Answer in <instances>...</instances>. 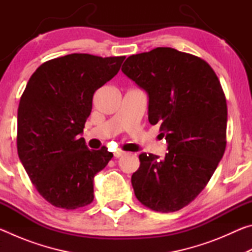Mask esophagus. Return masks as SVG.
<instances>
[{"label":"esophagus","mask_w":252,"mask_h":252,"mask_svg":"<svg viewBox=\"0 0 252 252\" xmlns=\"http://www.w3.org/2000/svg\"><path fill=\"white\" fill-rule=\"evenodd\" d=\"M125 151H121V150H118V151H116V152H114L113 153V155H114V157H116V158H120V157H122L123 155H125Z\"/></svg>","instance_id":"34e87169"}]
</instances>
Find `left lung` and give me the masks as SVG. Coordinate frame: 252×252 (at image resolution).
I'll use <instances>...</instances> for the list:
<instances>
[{
  "label": "left lung",
  "mask_w": 252,
  "mask_h": 252,
  "mask_svg": "<svg viewBox=\"0 0 252 252\" xmlns=\"http://www.w3.org/2000/svg\"><path fill=\"white\" fill-rule=\"evenodd\" d=\"M122 72L148 94L150 125H161L164 158L143 152L132 174L144 206L173 212L207 186L225 150L227 103L218 76L206 61L171 48L126 60Z\"/></svg>",
  "instance_id": "1"
}]
</instances>
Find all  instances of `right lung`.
I'll return each mask as SVG.
<instances>
[{"label":"right lung","mask_w":252,"mask_h":252,"mask_svg":"<svg viewBox=\"0 0 252 252\" xmlns=\"http://www.w3.org/2000/svg\"><path fill=\"white\" fill-rule=\"evenodd\" d=\"M126 57L73 53L45 62L30 78L18 110V153L46 201L73 210L94 198V177L113 155L90 150L83 127L92 97L120 70Z\"/></svg>","instance_id":"obj_1"}]
</instances>
